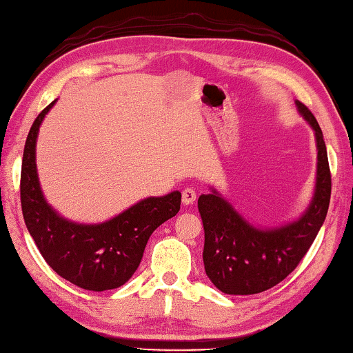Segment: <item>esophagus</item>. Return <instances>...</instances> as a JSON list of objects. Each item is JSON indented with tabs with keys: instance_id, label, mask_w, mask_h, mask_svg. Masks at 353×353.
I'll return each mask as SVG.
<instances>
[{
	"instance_id": "34e87169",
	"label": "esophagus",
	"mask_w": 353,
	"mask_h": 353,
	"mask_svg": "<svg viewBox=\"0 0 353 353\" xmlns=\"http://www.w3.org/2000/svg\"><path fill=\"white\" fill-rule=\"evenodd\" d=\"M196 201V191L193 188H185L182 191V202L185 205H191Z\"/></svg>"
}]
</instances>
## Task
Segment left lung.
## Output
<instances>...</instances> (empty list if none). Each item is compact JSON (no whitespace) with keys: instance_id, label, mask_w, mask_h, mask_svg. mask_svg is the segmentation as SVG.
Listing matches in <instances>:
<instances>
[{"instance_id":"8db88e82","label":"left lung","mask_w":353,"mask_h":353,"mask_svg":"<svg viewBox=\"0 0 353 353\" xmlns=\"http://www.w3.org/2000/svg\"><path fill=\"white\" fill-rule=\"evenodd\" d=\"M297 110L314 130L318 170L312 204L290 224L259 229L248 223L216 190L201 194L204 224V266L208 279L225 294H256L282 282L296 270L324 224L332 193V176L322 130L305 104Z\"/></svg>"}]
</instances>
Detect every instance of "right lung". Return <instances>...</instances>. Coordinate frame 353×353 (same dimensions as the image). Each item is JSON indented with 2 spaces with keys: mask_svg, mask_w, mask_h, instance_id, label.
<instances>
[{
  "mask_svg": "<svg viewBox=\"0 0 353 353\" xmlns=\"http://www.w3.org/2000/svg\"><path fill=\"white\" fill-rule=\"evenodd\" d=\"M56 101L39 113L25 143L20 198L29 234L40 254L59 276L90 291L118 288L139 268L152 232L181 210L179 191L146 198L101 224H77L62 218L43 198L35 143L40 124Z\"/></svg>",
  "mask_w": 353,
  "mask_h": 353,
  "instance_id": "add662e5",
  "label": "right lung"
}]
</instances>
